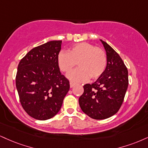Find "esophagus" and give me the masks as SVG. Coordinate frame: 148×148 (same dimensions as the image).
Wrapping results in <instances>:
<instances>
[{
  "instance_id": "34e87169",
  "label": "esophagus",
  "mask_w": 148,
  "mask_h": 148,
  "mask_svg": "<svg viewBox=\"0 0 148 148\" xmlns=\"http://www.w3.org/2000/svg\"><path fill=\"white\" fill-rule=\"evenodd\" d=\"M74 85H75V83H72V82H71V83H70V88H73V87H74Z\"/></svg>"
}]
</instances>
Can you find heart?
<instances>
[{
	"mask_svg": "<svg viewBox=\"0 0 148 148\" xmlns=\"http://www.w3.org/2000/svg\"><path fill=\"white\" fill-rule=\"evenodd\" d=\"M57 63L60 70L66 73L70 72L77 63L79 67L67 74V78L74 83H81L90 77L97 79L102 75L107 65V56L101 48L88 42H80L67 51L59 52Z\"/></svg>",
	"mask_w": 148,
	"mask_h": 148,
	"instance_id": "obj_1",
	"label": "heart"
}]
</instances>
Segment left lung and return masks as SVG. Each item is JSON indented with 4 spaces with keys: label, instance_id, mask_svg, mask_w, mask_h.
Instances as JSON below:
<instances>
[{
    "label": "left lung",
    "instance_id": "left-lung-1",
    "mask_svg": "<svg viewBox=\"0 0 148 148\" xmlns=\"http://www.w3.org/2000/svg\"><path fill=\"white\" fill-rule=\"evenodd\" d=\"M106 51L104 72L92 84L83 86L79 99L82 111L90 118L102 120L120 109L128 87V72L120 56L106 42L100 40Z\"/></svg>",
    "mask_w": 148,
    "mask_h": 148
}]
</instances>
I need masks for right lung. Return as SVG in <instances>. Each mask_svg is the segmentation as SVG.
I'll list each match as a JSON object with an SVG mask.
<instances>
[{
	"instance_id": "obj_1",
	"label": "right lung",
	"mask_w": 148,
	"mask_h": 148,
	"mask_svg": "<svg viewBox=\"0 0 148 148\" xmlns=\"http://www.w3.org/2000/svg\"><path fill=\"white\" fill-rule=\"evenodd\" d=\"M61 45L62 40H51L33 48L18 66L16 85L21 106L37 120L54 117L69 90L57 63Z\"/></svg>"
}]
</instances>
